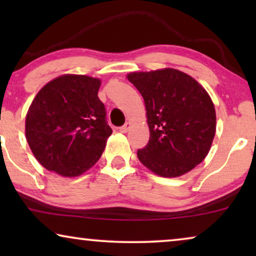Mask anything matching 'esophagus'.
<instances>
[{
    "instance_id": "1",
    "label": "esophagus",
    "mask_w": 256,
    "mask_h": 256,
    "mask_svg": "<svg viewBox=\"0 0 256 256\" xmlns=\"http://www.w3.org/2000/svg\"><path fill=\"white\" fill-rule=\"evenodd\" d=\"M130 126H132L130 122H126V124L120 128V132H127L129 130V128H130Z\"/></svg>"
}]
</instances>
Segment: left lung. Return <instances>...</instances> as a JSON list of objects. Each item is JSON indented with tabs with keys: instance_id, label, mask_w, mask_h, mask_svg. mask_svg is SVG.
<instances>
[{
	"instance_id": "8db88e82",
	"label": "left lung",
	"mask_w": 256,
	"mask_h": 256,
	"mask_svg": "<svg viewBox=\"0 0 256 256\" xmlns=\"http://www.w3.org/2000/svg\"><path fill=\"white\" fill-rule=\"evenodd\" d=\"M127 79L143 96L150 132L148 144L138 150L140 162L166 178L194 169L208 156L216 135L214 104L206 90L170 68L132 72Z\"/></svg>"
}]
</instances>
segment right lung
<instances>
[{
	"label": "right lung",
	"instance_id": "obj_1",
	"mask_svg": "<svg viewBox=\"0 0 256 256\" xmlns=\"http://www.w3.org/2000/svg\"><path fill=\"white\" fill-rule=\"evenodd\" d=\"M101 80L62 74L44 85L26 116V138L36 160L62 177H78L102 155L112 129L99 92Z\"/></svg>",
	"mask_w": 256,
	"mask_h": 256
}]
</instances>
